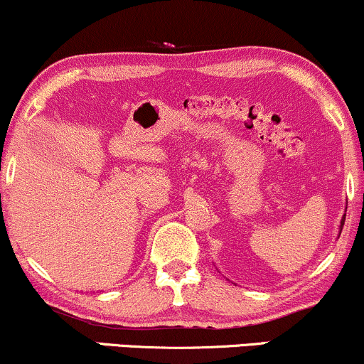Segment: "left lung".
Instances as JSON below:
<instances>
[{
  "mask_svg": "<svg viewBox=\"0 0 364 364\" xmlns=\"http://www.w3.org/2000/svg\"><path fill=\"white\" fill-rule=\"evenodd\" d=\"M344 221H346V215H344V219H342V226H344ZM342 231V230H341Z\"/></svg>",
  "mask_w": 364,
  "mask_h": 364,
  "instance_id": "8db88e82",
  "label": "left lung"
}]
</instances>
